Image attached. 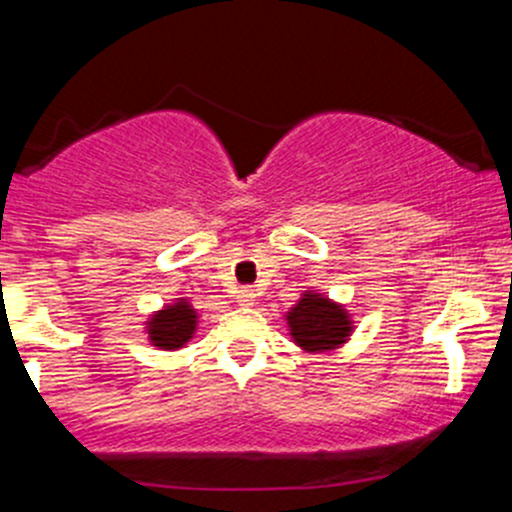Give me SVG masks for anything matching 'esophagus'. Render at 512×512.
Wrapping results in <instances>:
<instances>
[{
	"instance_id": "obj_1",
	"label": "esophagus",
	"mask_w": 512,
	"mask_h": 512,
	"mask_svg": "<svg viewBox=\"0 0 512 512\" xmlns=\"http://www.w3.org/2000/svg\"><path fill=\"white\" fill-rule=\"evenodd\" d=\"M239 303L241 306H251V303H254V298H256V293H254V288H241L239 291Z\"/></svg>"
}]
</instances>
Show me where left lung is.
<instances>
[{
    "instance_id": "obj_1",
    "label": "left lung",
    "mask_w": 512,
    "mask_h": 512,
    "mask_svg": "<svg viewBox=\"0 0 512 512\" xmlns=\"http://www.w3.org/2000/svg\"><path fill=\"white\" fill-rule=\"evenodd\" d=\"M293 343L306 353L336 351L351 338L353 318L341 303L316 291H306L286 313Z\"/></svg>"
}]
</instances>
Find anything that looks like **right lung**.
Wrapping results in <instances>:
<instances>
[{
    "label": "right lung",
    "instance_id": "obj_1",
    "mask_svg": "<svg viewBox=\"0 0 512 512\" xmlns=\"http://www.w3.org/2000/svg\"><path fill=\"white\" fill-rule=\"evenodd\" d=\"M199 326V313L191 306L189 298H176L174 303H166L161 311H154L146 321L151 346L161 351H179L194 338Z\"/></svg>",
    "mask_w": 512,
    "mask_h": 512
}]
</instances>
